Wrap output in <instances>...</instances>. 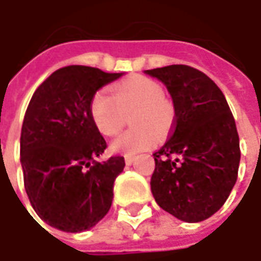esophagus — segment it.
Returning a JSON list of instances; mask_svg holds the SVG:
<instances>
[{"label": "esophagus", "instance_id": "obj_1", "mask_svg": "<svg viewBox=\"0 0 261 261\" xmlns=\"http://www.w3.org/2000/svg\"><path fill=\"white\" fill-rule=\"evenodd\" d=\"M125 165H128V166H130V165H133L134 164V162H136V158H134V156H125Z\"/></svg>", "mask_w": 261, "mask_h": 261}]
</instances>
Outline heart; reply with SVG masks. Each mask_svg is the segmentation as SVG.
<instances>
[{"mask_svg":"<svg viewBox=\"0 0 261 261\" xmlns=\"http://www.w3.org/2000/svg\"><path fill=\"white\" fill-rule=\"evenodd\" d=\"M164 88L156 81L142 75H133L112 86V95L97 91L92 96L89 113L97 131L106 137L119 134L130 119L134 128L116 138L110 149L116 153L136 155L152 148L159 136L169 133L175 112L164 97Z\"/></svg>","mask_w":261,"mask_h":261,"instance_id":"b5f03b06","label":"heart"}]
</instances>
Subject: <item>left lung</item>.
<instances>
[{
	"label": "left lung",
	"mask_w": 261,
	"mask_h": 261,
	"mask_svg": "<svg viewBox=\"0 0 261 261\" xmlns=\"http://www.w3.org/2000/svg\"><path fill=\"white\" fill-rule=\"evenodd\" d=\"M169 92L175 127L153 153L151 192L158 205L185 222H201L229 197L241 162L239 136L224 93L189 65L147 69Z\"/></svg>",
	"instance_id": "8db88e82"
}]
</instances>
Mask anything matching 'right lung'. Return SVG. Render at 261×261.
I'll use <instances>...</instances> for the list:
<instances>
[{"instance_id": "1", "label": "right lung", "mask_w": 261, "mask_h": 261, "mask_svg": "<svg viewBox=\"0 0 261 261\" xmlns=\"http://www.w3.org/2000/svg\"><path fill=\"white\" fill-rule=\"evenodd\" d=\"M123 74L68 65L54 71L32 96L20 133V164L32 207L53 228L89 230L110 210L124 158L96 161L106 141L89 105L102 86Z\"/></svg>"}]
</instances>
